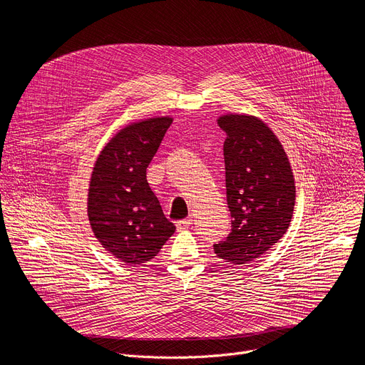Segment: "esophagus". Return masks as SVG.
I'll return each mask as SVG.
<instances>
[{
    "label": "esophagus",
    "mask_w": 365,
    "mask_h": 365,
    "mask_svg": "<svg viewBox=\"0 0 365 365\" xmlns=\"http://www.w3.org/2000/svg\"><path fill=\"white\" fill-rule=\"evenodd\" d=\"M192 225V218H186V220H180L176 222V228L183 231V230H187L189 227Z\"/></svg>",
    "instance_id": "esophagus-1"
}]
</instances>
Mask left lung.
I'll use <instances>...</instances> for the list:
<instances>
[{
    "instance_id": "left-lung-1",
    "label": "left lung",
    "mask_w": 365,
    "mask_h": 365,
    "mask_svg": "<svg viewBox=\"0 0 365 365\" xmlns=\"http://www.w3.org/2000/svg\"><path fill=\"white\" fill-rule=\"evenodd\" d=\"M224 143L227 202L232 230L214 244L231 264H247L266 254L287 231L296 186L287 154L273 130L258 117L224 114L217 120Z\"/></svg>"
}]
</instances>
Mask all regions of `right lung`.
Instances as JSON below:
<instances>
[{"label": "right lung", "instance_id": "add662e5", "mask_svg": "<svg viewBox=\"0 0 365 365\" xmlns=\"http://www.w3.org/2000/svg\"><path fill=\"white\" fill-rule=\"evenodd\" d=\"M173 123L153 117L121 128L95 160L88 187V220L95 238L130 266L159 254L176 227L148 186L145 169Z\"/></svg>", "mask_w": 365, "mask_h": 365}]
</instances>
